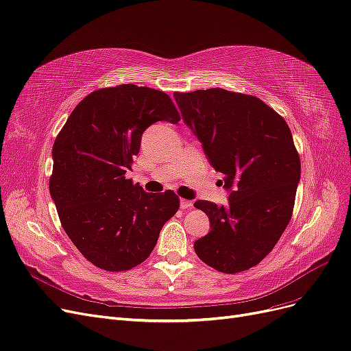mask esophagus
Here are the masks:
<instances>
[{"label":"esophagus","instance_id":"obj_1","mask_svg":"<svg viewBox=\"0 0 351 351\" xmlns=\"http://www.w3.org/2000/svg\"><path fill=\"white\" fill-rule=\"evenodd\" d=\"M179 204H180V208L186 210V208H192V206H194V202L189 201V199H184V198H182V199H180Z\"/></svg>","mask_w":351,"mask_h":351}]
</instances>
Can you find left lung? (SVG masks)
Segmentation results:
<instances>
[{
  "label": "left lung",
  "mask_w": 351,
  "mask_h": 351,
  "mask_svg": "<svg viewBox=\"0 0 351 351\" xmlns=\"http://www.w3.org/2000/svg\"><path fill=\"white\" fill-rule=\"evenodd\" d=\"M182 119L224 175L228 206L198 199L211 230L195 241L202 263L234 274L255 267L286 230L300 180L290 128L258 97L220 87L175 93Z\"/></svg>",
  "instance_id": "1"
}]
</instances>
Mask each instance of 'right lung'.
Returning <instances> with one entry per match:
<instances>
[{
  "label": "right lung",
  "instance_id": "1",
  "mask_svg": "<svg viewBox=\"0 0 351 351\" xmlns=\"http://www.w3.org/2000/svg\"><path fill=\"white\" fill-rule=\"evenodd\" d=\"M180 117L166 93L122 84L86 96L52 149L49 192L65 233L90 263L125 271L145 261L179 208L173 191L145 192L125 173L143 132Z\"/></svg>",
  "mask_w": 351,
  "mask_h": 351
}]
</instances>
